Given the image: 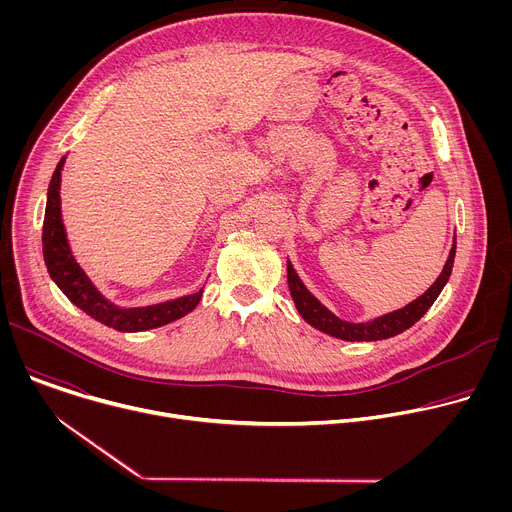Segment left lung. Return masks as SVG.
<instances>
[{
  "label": "left lung",
  "mask_w": 512,
  "mask_h": 512,
  "mask_svg": "<svg viewBox=\"0 0 512 512\" xmlns=\"http://www.w3.org/2000/svg\"><path fill=\"white\" fill-rule=\"evenodd\" d=\"M454 257H456V241L450 249V257H448L440 277L433 281V285L425 291L423 296H419L417 300H413L411 304H407L401 310L383 314L369 322H346V320H340L338 316H334L326 306H322L318 302V298H314L310 294L308 287L296 273L294 265H291V261H287V285H289V294H291V298H294V304H296L300 316L316 330L330 334L334 338H340V340H348V342L385 340V338L397 336V334L405 332L407 328H411L431 308V304L437 300V296L442 294V289L446 287V283L452 275Z\"/></svg>",
  "instance_id": "1"
}]
</instances>
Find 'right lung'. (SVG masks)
<instances>
[{"label":"right lung","instance_id":"obj_1","mask_svg":"<svg viewBox=\"0 0 512 512\" xmlns=\"http://www.w3.org/2000/svg\"><path fill=\"white\" fill-rule=\"evenodd\" d=\"M64 162L66 158L58 162L52 174V180L48 186V198H46L44 227H42L44 263L48 267L52 281L60 287L62 294L77 308H81L87 316L119 332H143V330L160 328L164 324H170L190 314L202 298V289H198L196 294H190V296H182V298L168 300L154 306H139V308L115 306L101 294L97 285L89 279V275L77 263L66 239L62 212H60V176H62Z\"/></svg>","mask_w":512,"mask_h":512}]
</instances>
